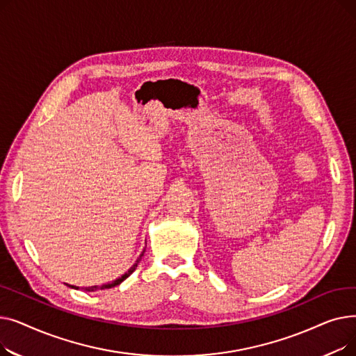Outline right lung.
I'll list each match as a JSON object with an SVG mask.
<instances>
[{"label":"right lung","mask_w":356,"mask_h":356,"mask_svg":"<svg viewBox=\"0 0 356 356\" xmlns=\"http://www.w3.org/2000/svg\"><path fill=\"white\" fill-rule=\"evenodd\" d=\"M145 251V250H144ZM144 251L141 252V255L137 258V261L134 263V266L131 267L125 274H122L121 277H118L117 280H114V282H111V283H108V284H102V286H92V287H85V291H97V290H105V289H112V287H115V286H118V284H121L125 278H128L131 274H133L134 271H136V268H137V266H138V263L141 261V257L144 255ZM69 287H72V289H74V290H78L79 287H76V286H69Z\"/></svg>","instance_id":"1"}]
</instances>
